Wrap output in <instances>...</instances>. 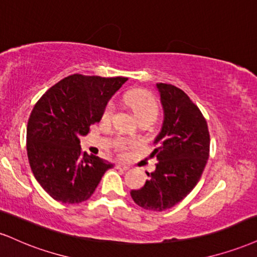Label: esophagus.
<instances>
[{"label": "esophagus", "mask_w": 257, "mask_h": 257, "mask_svg": "<svg viewBox=\"0 0 257 257\" xmlns=\"http://www.w3.org/2000/svg\"><path fill=\"white\" fill-rule=\"evenodd\" d=\"M116 168H117V169H119V170H123V171H128V170L131 169V168H129L128 165H125V164H122V163H118V164H117Z\"/></svg>", "instance_id": "1"}]
</instances>
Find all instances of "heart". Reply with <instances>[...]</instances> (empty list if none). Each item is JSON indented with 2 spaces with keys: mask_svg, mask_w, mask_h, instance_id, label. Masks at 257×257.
<instances>
[{
  "mask_svg": "<svg viewBox=\"0 0 257 257\" xmlns=\"http://www.w3.org/2000/svg\"><path fill=\"white\" fill-rule=\"evenodd\" d=\"M125 104L133 110V112L137 115L139 119L147 118V117H152L156 119L159 112V105L158 101L154 95L151 93L150 91L146 89H132L124 97ZM116 112V106L112 101H109L101 112V120L104 123L111 122V119L113 118ZM113 148L117 152L123 154L126 152L129 147L132 146V142L126 140L124 138H116L113 140Z\"/></svg>",
  "mask_w": 257,
  "mask_h": 257,
  "instance_id": "b5f03b06",
  "label": "heart"
}]
</instances>
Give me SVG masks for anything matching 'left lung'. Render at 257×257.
I'll list each match as a JSON object with an SVG mask.
<instances>
[{
    "instance_id": "8db88e82",
    "label": "left lung",
    "mask_w": 257,
    "mask_h": 257,
    "mask_svg": "<svg viewBox=\"0 0 257 257\" xmlns=\"http://www.w3.org/2000/svg\"><path fill=\"white\" fill-rule=\"evenodd\" d=\"M164 107L162 132L152 152L159 163L139 190L134 202L148 211L162 212L181 202L200 181L209 157L206 118L185 92L170 83H157Z\"/></svg>"
}]
</instances>
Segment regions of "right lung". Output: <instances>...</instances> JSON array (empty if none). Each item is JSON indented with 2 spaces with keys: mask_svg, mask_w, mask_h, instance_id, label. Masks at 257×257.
<instances>
[{
  "mask_svg": "<svg viewBox=\"0 0 257 257\" xmlns=\"http://www.w3.org/2000/svg\"><path fill=\"white\" fill-rule=\"evenodd\" d=\"M126 80L73 74L36 103L27 123V157L36 179L54 200L72 205L88 200L113 168L82 152L79 138L100 120L105 105Z\"/></svg>",
  "mask_w": 257,
  "mask_h": 257,
  "instance_id": "add662e5",
  "label": "right lung"
}]
</instances>
